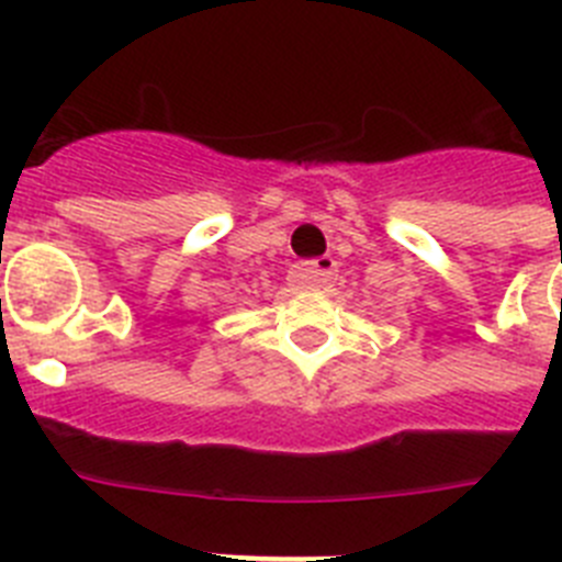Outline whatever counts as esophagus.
<instances>
[{
	"label": "esophagus",
	"mask_w": 562,
	"mask_h": 562,
	"mask_svg": "<svg viewBox=\"0 0 562 562\" xmlns=\"http://www.w3.org/2000/svg\"><path fill=\"white\" fill-rule=\"evenodd\" d=\"M337 265L335 258H317V261H301L292 270V284L301 290H324L335 281Z\"/></svg>",
	"instance_id": "1"
}]
</instances>
